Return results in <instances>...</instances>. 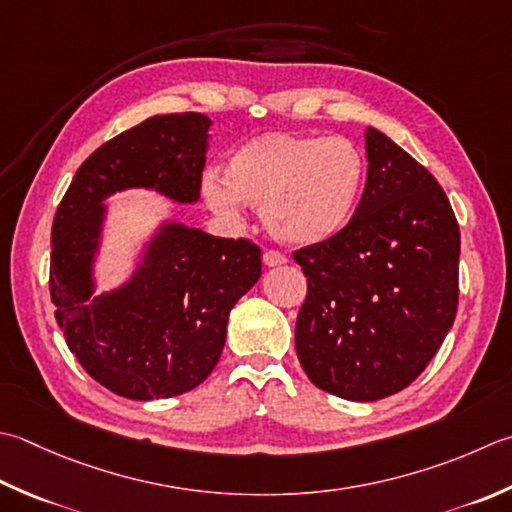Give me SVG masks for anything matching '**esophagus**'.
Masks as SVG:
<instances>
[{
    "label": "esophagus",
    "mask_w": 512,
    "mask_h": 512,
    "mask_svg": "<svg viewBox=\"0 0 512 512\" xmlns=\"http://www.w3.org/2000/svg\"><path fill=\"white\" fill-rule=\"evenodd\" d=\"M264 264L266 266H282V264H286V255L279 253V250H266Z\"/></svg>",
    "instance_id": "obj_1"
}]
</instances>
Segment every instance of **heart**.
I'll return each mask as SVG.
<instances>
[{"label":"heart","mask_w":512,"mask_h":512,"mask_svg":"<svg viewBox=\"0 0 512 512\" xmlns=\"http://www.w3.org/2000/svg\"><path fill=\"white\" fill-rule=\"evenodd\" d=\"M366 164L346 137L268 133L228 155L222 182L204 179L208 206L235 215L237 202L262 208L270 235L310 246L333 239L353 222Z\"/></svg>","instance_id":"b5f03b06"}]
</instances>
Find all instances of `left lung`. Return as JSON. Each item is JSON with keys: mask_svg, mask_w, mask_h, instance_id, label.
<instances>
[{"mask_svg": "<svg viewBox=\"0 0 512 512\" xmlns=\"http://www.w3.org/2000/svg\"><path fill=\"white\" fill-rule=\"evenodd\" d=\"M368 175L346 230L293 253L308 279L295 348L310 382L353 402L413 384L455 322L459 226L444 188L366 130Z\"/></svg>", "mask_w": 512, "mask_h": 512, "instance_id": "left-lung-1", "label": "left lung"}]
</instances>
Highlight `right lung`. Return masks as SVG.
Instances as JSON below:
<instances>
[{"instance_id":"obj_1","label":"right lung","mask_w":512,"mask_h":512,"mask_svg":"<svg viewBox=\"0 0 512 512\" xmlns=\"http://www.w3.org/2000/svg\"><path fill=\"white\" fill-rule=\"evenodd\" d=\"M208 128L202 113H173L124 130L77 168L53 219L50 299L70 353L95 382L137 402L202 384L222 355L230 308L262 277L257 244L166 222L133 277L93 295L104 199L148 188L197 202Z\"/></svg>"}]
</instances>
